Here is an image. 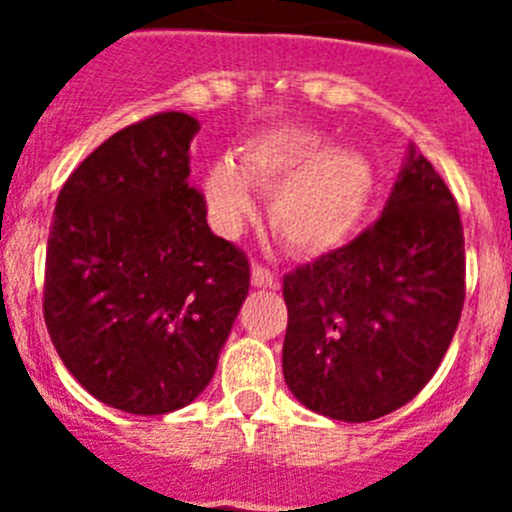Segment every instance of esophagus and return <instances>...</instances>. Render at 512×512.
Listing matches in <instances>:
<instances>
[{
	"instance_id": "34e87169",
	"label": "esophagus",
	"mask_w": 512,
	"mask_h": 512,
	"mask_svg": "<svg viewBox=\"0 0 512 512\" xmlns=\"http://www.w3.org/2000/svg\"><path fill=\"white\" fill-rule=\"evenodd\" d=\"M251 284H253V287L277 289L279 287V279L274 277V271H269V269H266V266L253 264L251 266Z\"/></svg>"
}]
</instances>
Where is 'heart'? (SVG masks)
I'll list each match as a JSON object with an SVG mask.
<instances>
[{
  "label": "heart",
  "mask_w": 512,
  "mask_h": 512,
  "mask_svg": "<svg viewBox=\"0 0 512 512\" xmlns=\"http://www.w3.org/2000/svg\"><path fill=\"white\" fill-rule=\"evenodd\" d=\"M241 164L217 161L205 174V200L223 233H238L253 215L251 187L274 192L271 228L302 253H325L359 233L374 197L372 164L333 148L315 130L279 128L248 140Z\"/></svg>",
  "instance_id": "b5f03b06"
}]
</instances>
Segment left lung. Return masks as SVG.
<instances>
[{
  "mask_svg": "<svg viewBox=\"0 0 512 512\" xmlns=\"http://www.w3.org/2000/svg\"><path fill=\"white\" fill-rule=\"evenodd\" d=\"M464 274L459 207L410 146L377 223L284 277L282 369L292 395L343 423L402 408L454 338Z\"/></svg>",
  "mask_w": 512,
  "mask_h": 512,
  "instance_id": "obj_1",
  "label": "left lung"
}]
</instances>
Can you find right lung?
Returning a JSON list of instances; mask_svg holds the SVG:
<instances>
[{
	"label": "right lung",
	"instance_id": "add662e5",
	"mask_svg": "<svg viewBox=\"0 0 512 512\" xmlns=\"http://www.w3.org/2000/svg\"><path fill=\"white\" fill-rule=\"evenodd\" d=\"M200 122L158 112L66 179L45 251L43 315L76 382L110 408L164 415L210 384L251 284L189 179Z\"/></svg>",
	"mask_w": 512,
	"mask_h": 512
}]
</instances>
